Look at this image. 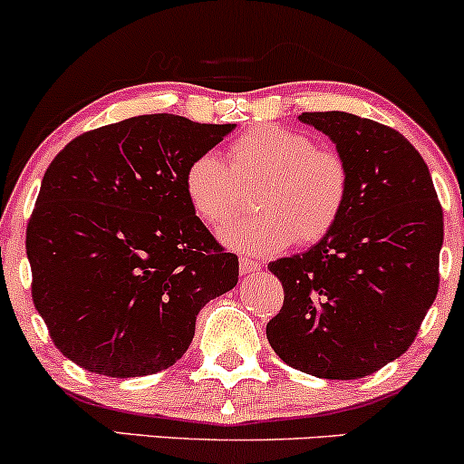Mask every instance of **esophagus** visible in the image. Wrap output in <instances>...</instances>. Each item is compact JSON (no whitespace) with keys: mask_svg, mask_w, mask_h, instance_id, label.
I'll return each mask as SVG.
<instances>
[{"mask_svg":"<svg viewBox=\"0 0 464 464\" xmlns=\"http://www.w3.org/2000/svg\"><path fill=\"white\" fill-rule=\"evenodd\" d=\"M259 268H262V266H259V262H255V259H248V257L239 259V273H242V275L257 273Z\"/></svg>","mask_w":464,"mask_h":464,"instance_id":"1","label":"esophagus"}]
</instances>
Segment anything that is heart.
I'll return each instance as SVG.
<instances>
[{
    "label": "heart",
    "mask_w": 464,
    "mask_h": 464,
    "mask_svg": "<svg viewBox=\"0 0 464 464\" xmlns=\"http://www.w3.org/2000/svg\"><path fill=\"white\" fill-rule=\"evenodd\" d=\"M255 209L220 231L222 244L244 253L270 255L292 239L312 246L334 231L349 198L347 161L321 148L305 132L285 126H255L228 146V165L202 152L183 172L191 211L207 227H220L239 205L237 183H257Z\"/></svg>",
    "instance_id": "b5f03b06"
}]
</instances>
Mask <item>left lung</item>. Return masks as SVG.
<instances>
[{"mask_svg": "<svg viewBox=\"0 0 464 464\" xmlns=\"http://www.w3.org/2000/svg\"><path fill=\"white\" fill-rule=\"evenodd\" d=\"M349 168L338 225L310 250L268 264L284 307L266 324L292 369L360 380L406 353L439 292L443 209L417 148L364 117L303 113Z\"/></svg>", "mask_w": 464, "mask_h": 464, "instance_id": "left-lung-1", "label": "left lung"}]
</instances>
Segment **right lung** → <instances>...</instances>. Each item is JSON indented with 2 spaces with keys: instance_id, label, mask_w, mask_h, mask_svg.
<instances>
[{
  "instance_id": "right-lung-1",
  "label": "right lung",
  "mask_w": 464,
  "mask_h": 464,
  "mask_svg": "<svg viewBox=\"0 0 464 464\" xmlns=\"http://www.w3.org/2000/svg\"><path fill=\"white\" fill-rule=\"evenodd\" d=\"M236 129L137 115L84 132L47 168L25 250L32 301L65 358L106 377L183 358L239 264L191 211L188 163Z\"/></svg>"
}]
</instances>
